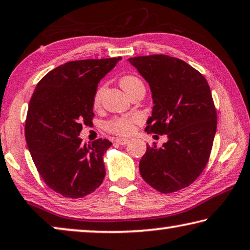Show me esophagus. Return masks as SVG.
Instances as JSON below:
<instances>
[{"mask_svg": "<svg viewBox=\"0 0 250 250\" xmlns=\"http://www.w3.org/2000/svg\"><path fill=\"white\" fill-rule=\"evenodd\" d=\"M128 142H129L128 138H122V137L116 138V143H118L120 145H126Z\"/></svg>", "mask_w": 250, "mask_h": 250, "instance_id": "1", "label": "esophagus"}]
</instances>
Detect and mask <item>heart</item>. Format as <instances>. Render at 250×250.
Instances as JSON below:
<instances>
[{"instance_id":"heart-1","label":"heart","mask_w":250,"mask_h":250,"mask_svg":"<svg viewBox=\"0 0 250 250\" xmlns=\"http://www.w3.org/2000/svg\"><path fill=\"white\" fill-rule=\"evenodd\" d=\"M120 85L125 90L126 94H129L130 91L136 89L138 87H144V83H142V80L136 76L127 75L122 77ZM105 93V86L102 85L97 88V90L95 91L93 104L95 108H98L102 105L103 96ZM142 122V118L137 115L134 116H118L114 117L112 120L108 121L105 124V128L110 133L116 134V135L122 136H127L130 135L134 130H135L136 126Z\"/></svg>"}]
</instances>
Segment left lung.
<instances>
[{"mask_svg": "<svg viewBox=\"0 0 250 250\" xmlns=\"http://www.w3.org/2000/svg\"><path fill=\"white\" fill-rule=\"evenodd\" d=\"M151 88L147 133L167 136L147 146L140 161L144 181L162 193L189 187L209 161L217 130V112L205 77L183 60L167 55L129 58Z\"/></svg>", "mask_w": 250, "mask_h": 250, "instance_id": "8db88e82", "label": "left lung"}]
</instances>
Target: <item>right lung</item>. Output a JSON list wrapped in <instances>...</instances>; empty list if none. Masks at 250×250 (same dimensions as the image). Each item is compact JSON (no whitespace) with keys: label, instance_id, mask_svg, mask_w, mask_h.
Here are the masks:
<instances>
[{"label":"right lung","instance_id":"add662e5","mask_svg":"<svg viewBox=\"0 0 250 250\" xmlns=\"http://www.w3.org/2000/svg\"><path fill=\"white\" fill-rule=\"evenodd\" d=\"M122 58L76 60L42 78L30 99L25 141L44 183L64 198L78 199L101 186L108 140L82 144L83 125L90 124L98 83Z\"/></svg>","mask_w":250,"mask_h":250}]
</instances>
